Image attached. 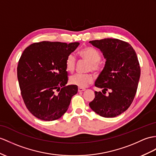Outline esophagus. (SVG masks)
I'll list each match as a JSON object with an SVG mask.
<instances>
[{
    "label": "esophagus",
    "mask_w": 156,
    "mask_h": 156,
    "mask_svg": "<svg viewBox=\"0 0 156 156\" xmlns=\"http://www.w3.org/2000/svg\"><path fill=\"white\" fill-rule=\"evenodd\" d=\"M85 89L84 88H80V87H79L78 88V91L79 92H83V91H85Z\"/></svg>",
    "instance_id": "obj_1"
}]
</instances>
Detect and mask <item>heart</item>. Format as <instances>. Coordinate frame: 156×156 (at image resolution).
<instances>
[{
	"mask_svg": "<svg viewBox=\"0 0 156 156\" xmlns=\"http://www.w3.org/2000/svg\"><path fill=\"white\" fill-rule=\"evenodd\" d=\"M79 54L83 59L90 62L89 71L93 72L99 71L101 69L100 60L101 59V54L97 49L92 47H87L82 49L79 51ZM75 55L73 54H70L67 56L66 59V68L69 72L74 71L76 67ZM93 82V77L91 74H81L76 73L72 75L69 78V83L71 85L77 86L80 88H85L90 85Z\"/></svg>",
	"mask_w": 156,
	"mask_h": 156,
	"instance_id": "1",
	"label": "heart"
}]
</instances>
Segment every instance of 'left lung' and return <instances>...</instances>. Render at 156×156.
I'll use <instances>...</instances> for the list:
<instances>
[{
	"label": "left lung",
	"mask_w": 156,
	"mask_h": 156,
	"mask_svg": "<svg viewBox=\"0 0 156 156\" xmlns=\"http://www.w3.org/2000/svg\"><path fill=\"white\" fill-rule=\"evenodd\" d=\"M89 42L100 49L107 59L94 83L95 87L103 89L102 93L94 92L95 97L89 107L102 117H116L130 107L137 91L140 77L137 55L130 44L119 39L105 38ZM107 90L109 93L106 96Z\"/></svg>",
	"instance_id": "obj_1"
}]
</instances>
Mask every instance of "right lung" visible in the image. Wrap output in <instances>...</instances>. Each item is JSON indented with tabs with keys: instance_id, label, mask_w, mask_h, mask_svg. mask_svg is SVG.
I'll return each instance as SVG.
<instances>
[{
	"instance_id": "add662e5",
	"label": "right lung",
	"mask_w": 156,
	"mask_h": 156,
	"mask_svg": "<svg viewBox=\"0 0 156 156\" xmlns=\"http://www.w3.org/2000/svg\"><path fill=\"white\" fill-rule=\"evenodd\" d=\"M79 45L43 41L26 48L19 59L17 77L28 111L45 121L59 119L67 111L77 86L66 85L67 56Z\"/></svg>"
}]
</instances>
